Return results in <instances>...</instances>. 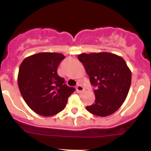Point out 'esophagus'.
<instances>
[{
	"instance_id": "esophagus-1",
	"label": "esophagus",
	"mask_w": 151,
	"mask_h": 151,
	"mask_svg": "<svg viewBox=\"0 0 151 151\" xmlns=\"http://www.w3.org/2000/svg\"><path fill=\"white\" fill-rule=\"evenodd\" d=\"M84 91H85V88L82 87V85H78L76 87V91L78 92V93H82Z\"/></svg>"
}]
</instances>
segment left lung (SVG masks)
<instances>
[{"label":"left lung","mask_w":151,"mask_h":151,"mask_svg":"<svg viewBox=\"0 0 151 151\" xmlns=\"http://www.w3.org/2000/svg\"><path fill=\"white\" fill-rule=\"evenodd\" d=\"M82 63L90 82L96 88L95 101L86 109L97 116H110L119 109L129 94L132 73L122 57L116 54L100 52L81 54Z\"/></svg>","instance_id":"8db88e82"}]
</instances>
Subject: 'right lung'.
Segmentation results:
<instances>
[{
	"mask_svg": "<svg viewBox=\"0 0 151 151\" xmlns=\"http://www.w3.org/2000/svg\"><path fill=\"white\" fill-rule=\"evenodd\" d=\"M65 56L43 52L23 60L19 66L17 82L22 98L31 110L43 116L62 111L74 88L65 85L57 68Z\"/></svg>",
	"mask_w": 151,
	"mask_h": 151,
	"instance_id": "obj_1",
	"label": "right lung"
}]
</instances>
